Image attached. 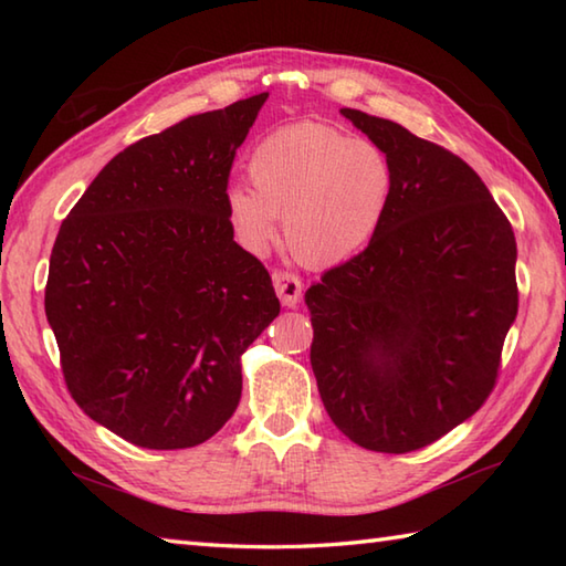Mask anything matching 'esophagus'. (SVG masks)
I'll return each mask as SVG.
<instances>
[{"mask_svg": "<svg viewBox=\"0 0 566 566\" xmlns=\"http://www.w3.org/2000/svg\"><path fill=\"white\" fill-rule=\"evenodd\" d=\"M272 282H274V292H276V296H280V302L284 306H296L298 302H302L304 284H302V280H298V274H294L290 270H274Z\"/></svg>", "mask_w": 566, "mask_h": 566, "instance_id": "34e87169", "label": "esophagus"}]
</instances>
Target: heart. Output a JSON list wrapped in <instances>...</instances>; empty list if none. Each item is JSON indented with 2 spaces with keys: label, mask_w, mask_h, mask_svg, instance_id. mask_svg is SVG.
<instances>
[{
  "label": "heart",
  "mask_w": 566,
  "mask_h": 566,
  "mask_svg": "<svg viewBox=\"0 0 566 566\" xmlns=\"http://www.w3.org/2000/svg\"><path fill=\"white\" fill-rule=\"evenodd\" d=\"M248 185L226 191L240 245L268 252L282 219L292 255L328 268L363 250L389 209L394 167L379 146L326 126H294L262 138L250 155Z\"/></svg>",
  "instance_id": "heart-1"
}]
</instances>
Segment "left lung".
Returning <instances> with one entry per match:
<instances>
[{
	"instance_id": "8db88e82",
	"label": "left lung",
	"mask_w": 566,
	"mask_h": 566,
	"mask_svg": "<svg viewBox=\"0 0 566 566\" xmlns=\"http://www.w3.org/2000/svg\"><path fill=\"white\" fill-rule=\"evenodd\" d=\"M394 167L369 245L306 292L321 401L359 448L403 454L474 416L518 314L515 235L472 167L389 118L343 109Z\"/></svg>"
}]
</instances>
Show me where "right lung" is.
<instances>
[{
	"instance_id": "add662e5",
	"label": "right lung",
	"mask_w": 566,
	"mask_h": 566,
	"mask_svg": "<svg viewBox=\"0 0 566 566\" xmlns=\"http://www.w3.org/2000/svg\"><path fill=\"white\" fill-rule=\"evenodd\" d=\"M268 94L189 116L106 163L51 252L45 316L72 399L146 450H185L233 416L240 357L280 316L233 240L228 177Z\"/></svg>"
}]
</instances>
